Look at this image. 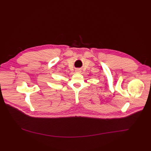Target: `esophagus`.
<instances>
[{"label": "esophagus", "instance_id": "34e87169", "mask_svg": "<svg viewBox=\"0 0 151 151\" xmlns=\"http://www.w3.org/2000/svg\"><path fill=\"white\" fill-rule=\"evenodd\" d=\"M75 71H76V72H78V73H79V72H81V70L80 69H76Z\"/></svg>", "mask_w": 151, "mask_h": 151}]
</instances>
